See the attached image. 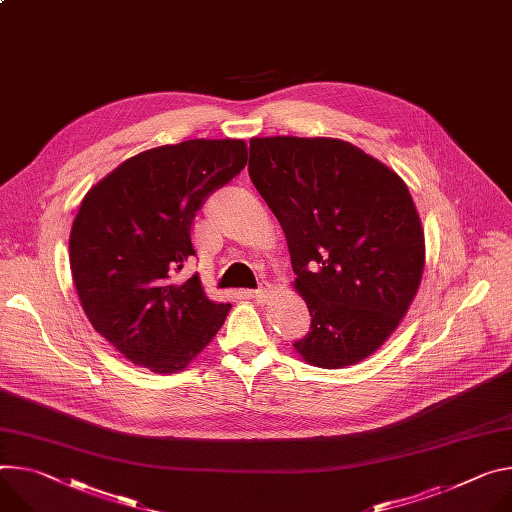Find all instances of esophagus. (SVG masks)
<instances>
[{"label": "esophagus", "mask_w": 512, "mask_h": 512, "mask_svg": "<svg viewBox=\"0 0 512 512\" xmlns=\"http://www.w3.org/2000/svg\"><path fill=\"white\" fill-rule=\"evenodd\" d=\"M251 298H253L257 304H265L267 298H269V290H267V288H259V290L251 292Z\"/></svg>", "instance_id": "34e87169"}]
</instances>
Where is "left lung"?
I'll list each match as a JSON object with an SVG mask.
<instances>
[{
  "label": "left lung",
  "mask_w": 512,
  "mask_h": 512,
  "mask_svg": "<svg viewBox=\"0 0 512 512\" xmlns=\"http://www.w3.org/2000/svg\"><path fill=\"white\" fill-rule=\"evenodd\" d=\"M249 175L284 228L292 286L312 316L296 353L322 369L374 355L425 271V230L404 179L331 136H255Z\"/></svg>",
  "instance_id": "left-lung-1"
}]
</instances>
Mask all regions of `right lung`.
Returning a JSON list of instances; mask_svg holds the SVG:
<instances>
[{
	"instance_id": "1",
	"label": "right lung",
	"mask_w": 512,
	"mask_h": 512,
	"mask_svg": "<svg viewBox=\"0 0 512 512\" xmlns=\"http://www.w3.org/2000/svg\"><path fill=\"white\" fill-rule=\"evenodd\" d=\"M245 165L241 138H194L126 159L83 196L69 237L77 298L91 327L134 365L177 374L224 324L230 304L179 271L196 253L194 214Z\"/></svg>"
}]
</instances>
